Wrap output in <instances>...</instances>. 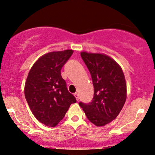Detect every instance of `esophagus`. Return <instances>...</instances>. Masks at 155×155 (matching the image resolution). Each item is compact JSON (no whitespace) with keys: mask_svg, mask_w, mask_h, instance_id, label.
Instances as JSON below:
<instances>
[{"mask_svg":"<svg viewBox=\"0 0 155 155\" xmlns=\"http://www.w3.org/2000/svg\"><path fill=\"white\" fill-rule=\"evenodd\" d=\"M74 95L75 96V97H76V101H79V94L77 93V92H75V93L74 94Z\"/></svg>","mask_w":155,"mask_h":155,"instance_id":"1","label":"esophagus"}]
</instances>
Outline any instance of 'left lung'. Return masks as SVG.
<instances>
[{
	"instance_id": "8db88e82",
	"label": "left lung",
	"mask_w": 155,
	"mask_h": 155,
	"mask_svg": "<svg viewBox=\"0 0 155 155\" xmlns=\"http://www.w3.org/2000/svg\"><path fill=\"white\" fill-rule=\"evenodd\" d=\"M81 57L91 74L94 97L87 104H79L92 123L104 126L116 119L125 103L127 85L123 71L106 54L82 51Z\"/></svg>"
}]
</instances>
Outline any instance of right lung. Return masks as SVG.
Segmentation results:
<instances>
[{"label": "right lung", "mask_w": 155, "mask_h": 155, "mask_svg": "<svg viewBox=\"0 0 155 155\" xmlns=\"http://www.w3.org/2000/svg\"><path fill=\"white\" fill-rule=\"evenodd\" d=\"M73 52L67 49L45 54L33 64L27 77V102L35 118L47 126L55 127L65 117L71 104L76 102L60 72Z\"/></svg>", "instance_id": "right-lung-1"}]
</instances>
